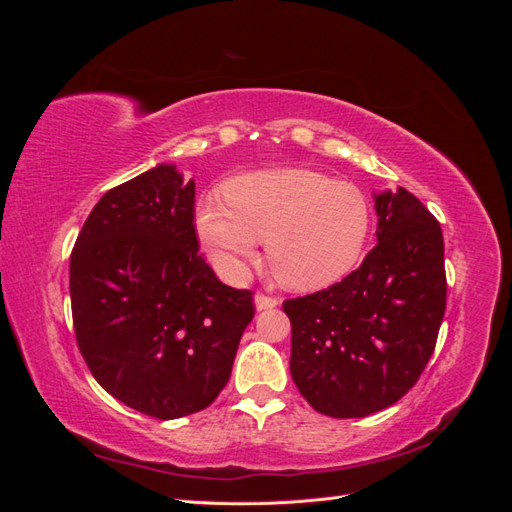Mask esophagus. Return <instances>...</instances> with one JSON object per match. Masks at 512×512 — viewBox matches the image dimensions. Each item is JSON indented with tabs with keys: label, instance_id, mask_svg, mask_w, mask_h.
<instances>
[{
	"label": "esophagus",
	"instance_id": "34e87169",
	"mask_svg": "<svg viewBox=\"0 0 512 512\" xmlns=\"http://www.w3.org/2000/svg\"><path fill=\"white\" fill-rule=\"evenodd\" d=\"M254 305H256V309H273V307H277L280 305V299L277 297H269V294H256V299H254Z\"/></svg>",
	"mask_w": 512,
	"mask_h": 512
}]
</instances>
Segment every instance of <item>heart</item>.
Here are the masks:
<instances>
[{"mask_svg": "<svg viewBox=\"0 0 512 512\" xmlns=\"http://www.w3.org/2000/svg\"><path fill=\"white\" fill-rule=\"evenodd\" d=\"M196 235L213 265L237 277L267 237L273 273L297 290L324 288L361 260L371 205L361 188L312 168L256 170L194 207Z\"/></svg>", "mask_w": 512, "mask_h": 512, "instance_id": "b5f03b06", "label": "heart"}]
</instances>
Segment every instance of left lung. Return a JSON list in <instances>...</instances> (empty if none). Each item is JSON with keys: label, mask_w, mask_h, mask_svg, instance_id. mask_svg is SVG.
<instances>
[{"label": "left lung", "mask_w": 512, "mask_h": 512, "mask_svg": "<svg viewBox=\"0 0 512 512\" xmlns=\"http://www.w3.org/2000/svg\"><path fill=\"white\" fill-rule=\"evenodd\" d=\"M378 243L342 282L284 301L290 374L307 404L333 418L393 406L423 374L446 309L438 220L404 188L374 196Z\"/></svg>", "instance_id": "1"}]
</instances>
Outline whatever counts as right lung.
<instances>
[{
    "label": "right lung",
    "instance_id": "add662e5",
    "mask_svg": "<svg viewBox=\"0 0 512 512\" xmlns=\"http://www.w3.org/2000/svg\"><path fill=\"white\" fill-rule=\"evenodd\" d=\"M194 179L158 164L108 190L70 256L72 320L91 374L160 421L205 410L226 386L254 318L250 290L198 254Z\"/></svg>",
    "mask_w": 512,
    "mask_h": 512
}]
</instances>
